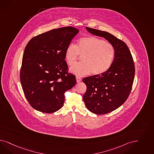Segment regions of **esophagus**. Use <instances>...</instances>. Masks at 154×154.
<instances>
[{
    "label": "esophagus",
    "mask_w": 154,
    "mask_h": 154,
    "mask_svg": "<svg viewBox=\"0 0 154 154\" xmlns=\"http://www.w3.org/2000/svg\"><path fill=\"white\" fill-rule=\"evenodd\" d=\"M76 81H77V82H80L82 81V79H81L80 77H76Z\"/></svg>",
    "instance_id": "obj_1"
}]
</instances>
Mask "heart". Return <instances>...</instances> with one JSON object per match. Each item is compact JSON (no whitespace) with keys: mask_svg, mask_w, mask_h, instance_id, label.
<instances>
[{"mask_svg":"<svg viewBox=\"0 0 154 154\" xmlns=\"http://www.w3.org/2000/svg\"><path fill=\"white\" fill-rule=\"evenodd\" d=\"M83 54L82 63L70 68V72L81 77L92 73L100 75L112 67L116 57V49L110 43L95 36L80 38L75 45L70 44L65 49V59L70 66L75 62L78 53Z\"/></svg>","mask_w":154,"mask_h":154,"instance_id":"1","label":"heart"}]
</instances>
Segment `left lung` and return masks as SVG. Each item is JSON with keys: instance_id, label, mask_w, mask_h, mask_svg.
Masks as SVG:
<instances>
[{"instance_id": "8db88e82", "label": "left lung", "mask_w": 154, "mask_h": 154, "mask_svg": "<svg viewBox=\"0 0 154 154\" xmlns=\"http://www.w3.org/2000/svg\"><path fill=\"white\" fill-rule=\"evenodd\" d=\"M91 34L103 37L116 49V57L106 72L83 79L87 89L83 96L86 107L96 114H105L116 110L126 101L135 75L131 52L125 42L111 33L86 27Z\"/></svg>"}]
</instances>
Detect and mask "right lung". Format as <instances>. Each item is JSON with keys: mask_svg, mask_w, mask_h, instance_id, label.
Instances as JSON below:
<instances>
[{"mask_svg": "<svg viewBox=\"0 0 154 154\" xmlns=\"http://www.w3.org/2000/svg\"><path fill=\"white\" fill-rule=\"evenodd\" d=\"M79 32L74 27L60 28L40 34L28 42L20 82L27 101L37 111L57 112L63 106L65 92L75 85V76L68 73L65 51Z\"/></svg>", "mask_w": 154, "mask_h": 154, "instance_id": "right-lung-1", "label": "right lung"}]
</instances>
